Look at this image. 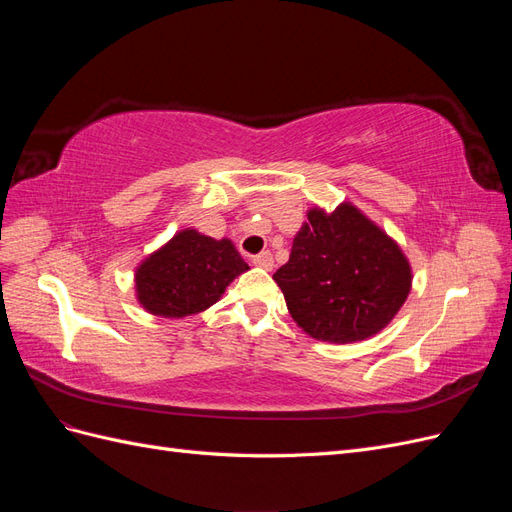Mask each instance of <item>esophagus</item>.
I'll use <instances>...</instances> for the list:
<instances>
[{
	"instance_id": "esophagus-1",
	"label": "esophagus",
	"mask_w": 512,
	"mask_h": 512,
	"mask_svg": "<svg viewBox=\"0 0 512 512\" xmlns=\"http://www.w3.org/2000/svg\"><path fill=\"white\" fill-rule=\"evenodd\" d=\"M254 265L256 267H260V269H267V271H271L273 267H275V262H273V254L267 250V252H260L258 256H254Z\"/></svg>"
}]
</instances>
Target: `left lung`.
<instances>
[{"label": "left lung", "instance_id": "left-lung-1", "mask_svg": "<svg viewBox=\"0 0 512 512\" xmlns=\"http://www.w3.org/2000/svg\"><path fill=\"white\" fill-rule=\"evenodd\" d=\"M273 280L303 333L354 344L389 327L412 290V265L389 232L344 200L333 211L307 209Z\"/></svg>", "mask_w": 512, "mask_h": 512}]
</instances>
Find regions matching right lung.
<instances>
[{"label": "right lung", "instance_id": "1", "mask_svg": "<svg viewBox=\"0 0 512 512\" xmlns=\"http://www.w3.org/2000/svg\"><path fill=\"white\" fill-rule=\"evenodd\" d=\"M245 271L250 267L228 237L183 228L138 262L134 297L151 316L179 320L218 303Z\"/></svg>", "mask_w": 512, "mask_h": 512}]
</instances>
